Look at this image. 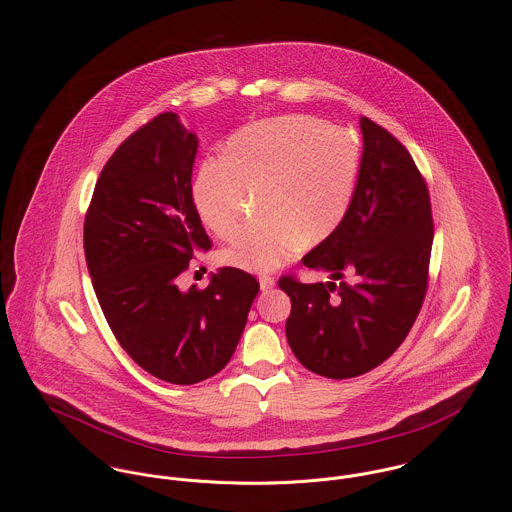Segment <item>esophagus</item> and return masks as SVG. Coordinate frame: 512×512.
Masks as SVG:
<instances>
[{
	"label": "esophagus",
	"instance_id": "34e87169",
	"mask_svg": "<svg viewBox=\"0 0 512 512\" xmlns=\"http://www.w3.org/2000/svg\"><path fill=\"white\" fill-rule=\"evenodd\" d=\"M276 286V280L272 278V276H260V288H262V292H268V290H272Z\"/></svg>",
	"mask_w": 512,
	"mask_h": 512
}]
</instances>
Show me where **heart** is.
<instances>
[{
  "label": "heart",
  "instance_id": "1",
  "mask_svg": "<svg viewBox=\"0 0 512 512\" xmlns=\"http://www.w3.org/2000/svg\"><path fill=\"white\" fill-rule=\"evenodd\" d=\"M357 169L359 151L343 128L313 116H278L240 130L222 157L207 159L195 175L193 201L203 224L230 240L250 219L248 191H260L262 220L222 260L270 272L339 228Z\"/></svg>",
  "mask_w": 512,
  "mask_h": 512
}]
</instances>
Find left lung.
<instances>
[{
	"mask_svg": "<svg viewBox=\"0 0 512 512\" xmlns=\"http://www.w3.org/2000/svg\"><path fill=\"white\" fill-rule=\"evenodd\" d=\"M361 132L349 211L301 260L331 282H278L292 299L286 337L293 355L335 380L365 374L402 345L426 297L434 242L428 185L412 155L366 116Z\"/></svg>",
	"mask_w": 512,
	"mask_h": 512,
	"instance_id": "left-lung-1",
	"label": "left lung"
}]
</instances>
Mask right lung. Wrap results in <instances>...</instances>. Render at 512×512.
<instances>
[{"mask_svg":"<svg viewBox=\"0 0 512 512\" xmlns=\"http://www.w3.org/2000/svg\"><path fill=\"white\" fill-rule=\"evenodd\" d=\"M197 147L177 114L155 116L108 159L84 219L86 266L114 337L171 384L226 366L260 290L238 268H220L205 290L181 286L189 260L211 248L191 187Z\"/></svg>","mask_w":512,"mask_h":512,"instance_id":"obj_1","label":"right lung"}]
</instances>
